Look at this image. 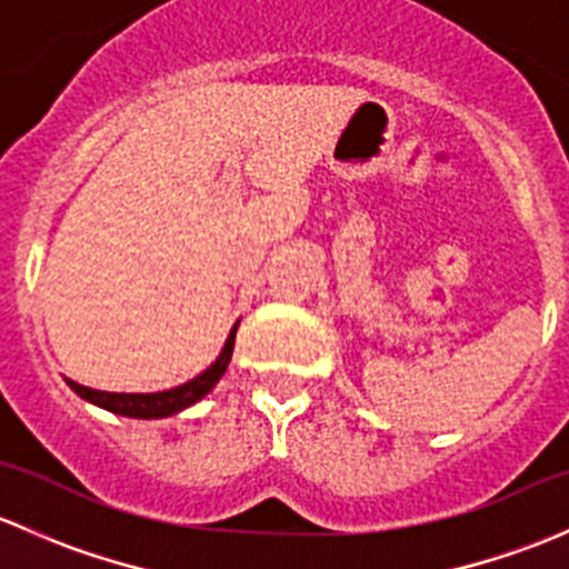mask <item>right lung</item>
Returning a JSON list of instances; mask_svg holds the SVG:
<instances>
[{
    "mask_svg": "<svg viewBox=\"0 0 569 569\" xmlns=\"http://www.w3.org/2000/svg\"><path fill=\"white\" fill-rule=\"evenodd\" d=\"M237 327H239V321L231 327V332H228L226 347H222L220 358H217L214 363H211L209 369L203 371V375H198L194 380L183 382V386L170 388V391L109 393V391H96V388H84V386H79V382H73V380H66V382L71 386V391H77L84 401L104 407V410H109V412H118V416H126V418H168V416H176V412L187 410L189 405H194V401L203 399V396L209 393L211 388L217 386V382H220V377L226 375L228 363H231V355H233V341H237Z\"/></svg>",
    "mask_w": 569,
    "mask_h": 569,
    "instance_id": "1",
    "label": "right lung"
}]
</instances>
